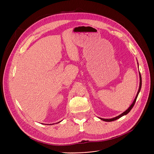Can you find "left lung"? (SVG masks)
<instances>
[{"mask_svg":"<svg viewBox=\"0 0 154 154\" xmlns=\"http://www.w3.org/2000/svg\"><path fill=\"white\" fill-rule=\"evenodd\" d=\"M139 74H140V86H139V89H138V91L137 94V96H136V97H135V99H134V100L133 103L131 104V105L129 106V108L127 109V110H125L124 112H123L122 114H121L120 115H119V116H116V117H115V118H111V119H103V118H99L101 120H102V121H106V122H111V121H115V120H116V119H119V118H121L122 116H124V115H126L127 114H128V113L130 112V111L131 110V108H132L134 107V105H135V102H136V100H137V97H138V94H139V93H140V90H141V85H142L141 75L140 72L139 73Z\"/></svg>","mask_w":154,"mask_h":154,"instance_id":"8db88e82","label":"left lung"}]
</instances>
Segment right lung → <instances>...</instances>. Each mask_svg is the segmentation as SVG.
Here are the masks:
<instances>
[{"label":"right lung","instance_id":"add662e5","mask_svg":"<svg viewBox=\"0 0 154 154\" xmlns=\"http://www.w3.org/2000/svg\"><path fill=\"white\" fill-rule=\"evenodd\" d=\"M59 122H57V123H59Z\"/></svg>","mask_w":154,"mask_h":154}]
</instances>
